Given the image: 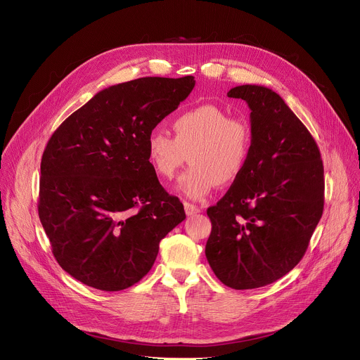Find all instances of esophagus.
Segmentation results:
<instances>
[{"mask_svg": "<svg viewBox=\"0 0 360 360\" xmlns=\"http://www.w3.org/2000/svg\"><path fill=\"white\" fill-rule=\"evenodd\" d=\"M184 207H185V214L186 216H195L200 213V209L197 205L194 204H190V202H184Z\"/></svg>", "mask_w": 360, "mask_h": 360, "instance_id": "obj_1", "label": "esophagus"}]
</instances>
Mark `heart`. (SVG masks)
<instances>
[{
  "mask_svg": "<svg viewBox=\"0 0 360 360\" xmlns=\"http://www.w3.org/2000/svg\"><path fill=\"white\" fill-rule=\"evenodd\" d=\"M172 127L175 137L155 128L146 140L147 160L159 178L174 179L184 163L191 162L178 190L188 198L200 200L217 184L231 185L240 176L252 150L248 121L205 103L179 113Z\"/></svg>",
  "mask_w": 360,
  "mask_h": 360,
  "instance_id": "heart-1",
  "label": "heart"
}]
</instances>
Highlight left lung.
<instances>
[{
  "mask_svg": "<svg viewBox=\"0 0 360 360\" xmlns=\"http://www.w3.org/2000/svg\"><path fill=\"white\" fill-rule=\"evenodd\" d=\"M248 103L252 150L240 176L207 210L205 257L216 277L236 290L267 286L305 255L324 210V166L311 132L276 91L236 86Z\"/></svg>",
  "mask_w": 360,
  "mask_h": 360,
  "instance_id": "8db88e82",
  "label": "left lung"
}]
</instances>
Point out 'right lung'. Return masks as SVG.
Returning <instances> with one entry per match:
<instances>
[{
	"instance_id": "obj_1",
	"label": "right lung",
	"mask_w": 360,
	"mask_h": 360,
	"mask_svg": "<svg viewBox=\"0 0 360 360\" xmlns=\"http://www.w3.org/2000/svg\"><path fill=\"white\" fill-rule=\"evenodd\" d=\"M194 86L186 75L106 87L49 139L37 210L55 259L75 280L105 292L136 285L185 219L151 169L146 140Z\"/></svg>"
}]
</instances>
